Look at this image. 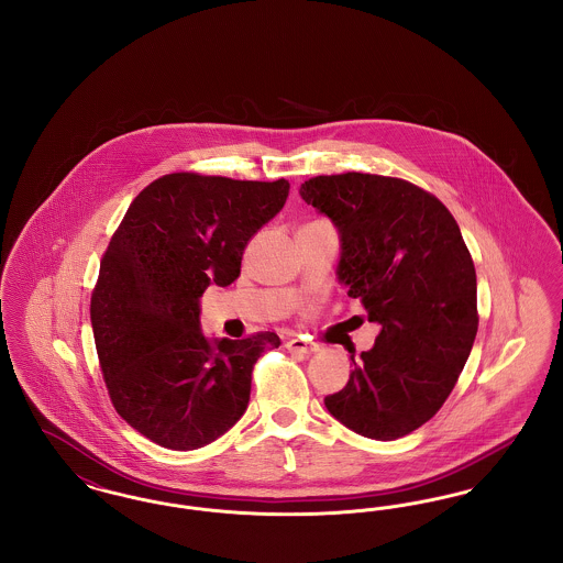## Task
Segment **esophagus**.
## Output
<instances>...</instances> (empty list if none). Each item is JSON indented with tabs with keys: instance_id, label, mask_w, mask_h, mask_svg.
<instances>
[{
	"instance_id": "obj_1",
	"label": "esophagus",
	"mask_w": 563,
	"mask_h": 563,
	"mask_svg": "<svg viewBox=\"0 0 563 563\" xmlns=\"http://www.w3.org/2000/svg\"><path fill=\"white\" fill-rule=\"evenodd\" d=\"M285 346H287L289 352H294V354H301V356H310V354L319 352V346H317V344H310V342H303V340H289Z\"/></svg>"
}]
</instances>
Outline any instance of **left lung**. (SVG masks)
<instances>
[{
	"mask_svg": "<svg viewBox=\"0 0 563 563\" xmlns=\"http://www.w3.org/2000/svg\"><path fill=\"white\" fill-rule=\"evenodd\" d=\"M299 196L340 234L335 276L379 324L349 384L324 399L346 429L395 441L441 409L477 335V274L429 191L369 173L314 177Z\"/></svg>",
	"mask_w": 563,
	"mask_h": 563,
	"instance_id": "left-lung-1",
	"label": "left lung"
}]
</instances>
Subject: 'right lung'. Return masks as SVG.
<instances>
[{
	"label": "right lung",
	"mask_w": 563,
	"mask_h": 563,
	"mask_svg": "<svg viewBox=\"0 0 563 563\" xmlns=\"http://www.w3.org/2000/svg\"><path fill=\"white\" fill-rule=\"evenodd\" d=\"M289 181L164 175L133 200L103 255L90 322L109 397L166 450L209 445L246 411L276 333L207 338L200 297L241 276L242 251L280 213Z\"/></svg>",
	"instance_id": "obj_1"
}]
</instances>
